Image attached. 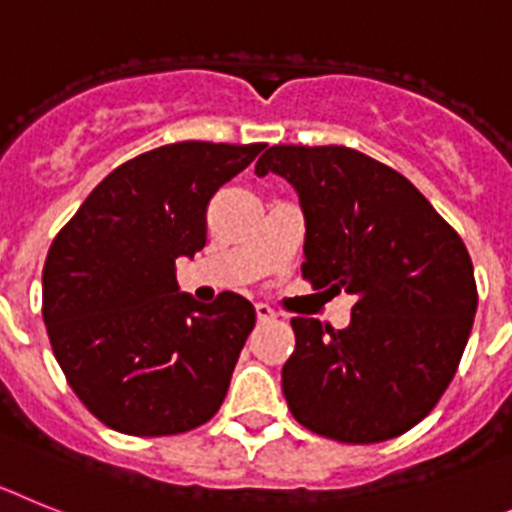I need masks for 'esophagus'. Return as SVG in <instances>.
Segmentation results:
<instances>
[{
	"label": "esophagus",
	"mask_w": 512,
	"mask_h": 512,
	"mask_svg": "<svg viewBox=\"0 0 512 512\" xmlns=\"http://www.w3.org/2000/svg\"><path fill=\"white\" fill-rule=\"evenodd\" d=\"M255 314L257 322H270V319H275V311L268 304H255Z\"/></svg>",
	"instance_id": "obj_1"
}]
</instances>
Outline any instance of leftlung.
Wrapping results in <instances>:
<instances>
[{"label":"left lung","instance_id":"8db88e82","mask_svg":"<svg viewBox=\"0 0 512 512\" xmlns=\"http://www.w3.org/2000/svg\"><path fill=\"white\" fill-rule=\"evenodd\" d=\"M268 172L299 193L304 278L355 296L345 330L291 319L288 410L340 443L407 433L451 384L477 314L464 242L407 177L348 146H270L255 164Z\"/></svg>","mask_w":512,"mask_h":512}]
</instances>
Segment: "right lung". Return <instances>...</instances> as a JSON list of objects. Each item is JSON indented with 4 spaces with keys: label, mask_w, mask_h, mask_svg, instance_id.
Returning a JSON list of instances; mask_svg holds the SVG:
<instances>
[{
    "label": "right lung",
    "mask_w": 512,
    "mask_h": 512,
    "mask_svg": "<svg viewBox=\"0 0 512 512\" xmlns=\"http://www.w3.org/2000/svg\"><path fill=\"white\" fill-rule=\"evenodd\" d=\"M260 151L211 141L146 151L53 239L43 322L69 386L108 428L157 438L219 412L255 306L231 291L213 304L180 293L175 260L203 250L208 201Z\"/></svg>",
    "instance_id": "1"
}]
</instances>
